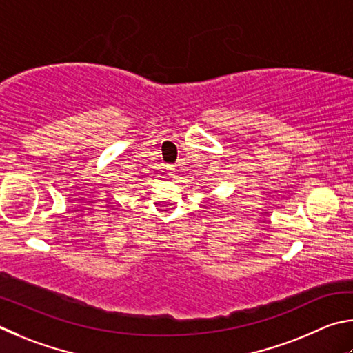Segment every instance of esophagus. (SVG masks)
<instances>
[{"label":"esophagus","mask_w":353,"mask_h":353,"mask_svg":"<svg viewBox=\"0 0 353 353\" xmlns=\"http://www.w3.org/2000/svg\"><path fill=\"white\" fill-rule=\"evenodd\" d=\"M167 175H169V176H175V167H173V165H167Z\"/></svg>","instance_id":"1"}]
</instances>
